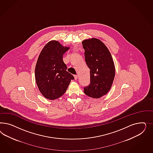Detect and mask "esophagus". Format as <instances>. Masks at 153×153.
Listing matches in <instances>:
<instances>
[{
	"label": "esophagus",
	"mask_w": 153,
	"mask_h": 153,
	"mask_svg": "<svg viewBox=\"0 0 153 153\" xmlns=\"http://www.w3.org/2000/svg\"><path fill=\"white\" fill-rule=\"evenodd\" d=\"M74 79H77V78H78V76H77V75H74Z\"/></svg>",
	"instance_id": "obj_1"
}]
</instances>
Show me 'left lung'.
<instances>
[{
  "mask_svg": "<svg viewBox=\"0 0 153 153\" xmlns=\"http://www.w3.org/2000/svg\"><path fill=\"white\" fill-rule=\"evenodd\" d=\"M82 44L85 61L90 70V83L83 91L89 97L100 98L111 88L116 72L114 63L110 51L99 39H86Z\"/></svg>",
  "mask_w": 153,
  "mask_h": 153,
  "instance_id": "left-lung-1",
  "label": "left lung"
}]
</instances>
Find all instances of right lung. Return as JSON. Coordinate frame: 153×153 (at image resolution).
I'll use <instances>...</instances> for the list:
<instances>
[{
  "instance_id": "1",
  "label": "right lung",
  "mask_w": 153,
  "mask_h": 153,
  "mask_svg": "<svg viewBox=\"0 0 153 153\" xmlns=\"http://www.w3.org/2000/svg\"><path fill=\"white\" fill-rule=\"evenodd\" d=\"M70 49L59 42L51 40L42 49L35 67V80L42 95L49 100L62 97L68 88L73 75L67 71L63 56Z\"/></svg>"
}]
</instances>
